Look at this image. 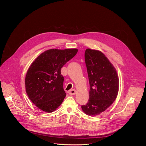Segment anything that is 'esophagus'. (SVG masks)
I'll list each match as a JSON object with an SVG mask.
<instances>
[{"label":"esophagus","instance_id":"obj_1","mask_svg":"<svg viewBox=\"0 0 146 146\" xmlns=\"http://www.w3.org/2000/svg\"><path fill=\"white\" fill-rule=\"evenodd\" d=\"M68 92L70 95H75L76 94V91L75 90H70Z\"/></svg>","mask_w":146,"mask_h":146}]
</instances>
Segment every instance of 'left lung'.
<instances>
[{"label": "left lung", "mask_w": 146, "mask_h": 146, "mask_svg": "<svg viewBox=\"0 0 146 146\" xmlns=\"http://www.w3.org/2000/svg\"><path fill=\"white\" fill-rule=\"evenodd\" d=\"M85 63L90 86L88 102L82 106V111L96 116L105 111L116 100L119 91L117 71L102 52L87 48Z\"/></svg>", "instance_id": "obj_1"}]
</instances>
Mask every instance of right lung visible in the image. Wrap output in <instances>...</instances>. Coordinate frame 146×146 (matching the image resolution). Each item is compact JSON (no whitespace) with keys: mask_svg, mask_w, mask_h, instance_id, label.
Listing matches in <instances>:
<instances>
[{"mask_svg":"<svg viewBox=\"0 0 146 146\" xmlns=\"http://www.w3.org/2000/svg\"><path fill=\"white\" fill-rule=\"evenodd\" d=\"M77 48H52L39 55L29 67L25 78L29 98L39 109L52 113L66 97L61 69L77 54Z\"/></svg>","mask_w":146,"mask_h":146,"instance_id":"obj_1","label":"right lung"}]
</instances>
